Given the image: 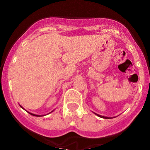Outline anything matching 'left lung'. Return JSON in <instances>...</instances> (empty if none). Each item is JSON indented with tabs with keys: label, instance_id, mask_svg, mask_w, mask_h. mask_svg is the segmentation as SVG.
I'll use <instances>...</instances> for the list:
<instances>
[{
	"label": "left lung",
	"instance_id": "1",
	"mask_svg": "<svg viewBox=\"0 0 150 150\" xmlns=\"http://www.w3.org/2000/svg\"><path fill=\"white\" fill-rule=\"evenodd\" d=\"M96 115H98L99 116V117H102V118H110V117H104V116H102V115H97V114H96Z\"/></svg>",
	"mask_w": 150,
	"mask_h": 150
}]
</instances>
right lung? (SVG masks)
Listing matches in <instances>:
<instances>
[{"label":"right lung","instance_id":"right-lung-1","mask_svg":"<svg viewBox=\"0 0 150 150\" xmlns=\"http://www.w3.org/2000/svg\"><path fill=\"white\" fill-rule=\"evenodd\" d=\"M29 113H30V115H33V116H37V117H38V116H39V117H40V116H41V115H35V114H33V113H30V112H29Z\"/></svg>","mask_w":150,"mask_h":150}]
</instances>
